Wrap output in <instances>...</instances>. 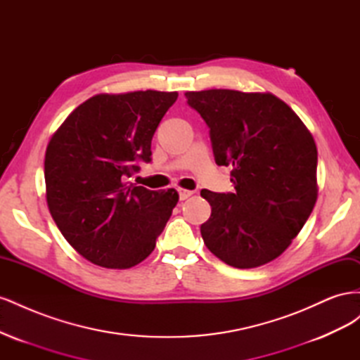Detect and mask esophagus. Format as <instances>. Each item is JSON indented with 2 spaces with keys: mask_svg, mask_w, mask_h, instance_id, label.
I'll list each match as a JSON object with an SVG mask.
<instances>
[{
  "mask_svg": "<svg viewBox=\"0 0 360 360\" xmlns=\"http://www.w3.org/2000/svg\"><path fill=\"white\" fill-rule=\"evenodd\" d=\"M179 198L183 201V200H188L191 195L193 193V191H188V189H179Z\"/></svg>",
  "mask_w": 360,
  "mask_h": 360,
  "instance_id": "1",
  "label": "esophagus"
}]
</instances>
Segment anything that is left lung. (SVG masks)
Listing matches in <instances>:
<instances>
[{
    "mask_svg": "<svg viewBox=\"0 0 360 360\" xmlns=\"http://www.w3.org/2000/svg\"><path fill=\"white\" fill-rule=\"evenodd\" d=\"M210 129L217 165L233 167L236 192L202 189L212 205L205 246L228 266L252 269L278 258L317 201V147L291 108L270 93L188 91Z\"/></svg>",
    "mask_w": 360,
    "mask_h": 360,
    "instance_id": "8db88e82",
    "label": "left lung"
}]
</instances>
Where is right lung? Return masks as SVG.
<instances>
[{
  "label": "right lung",
  "instance_id": "1",
  "mask_svg": "<svg viewBox=\"0 0 360 360\" xmlns=\"http://www.w3.org/2000/svg\"><path fill=\"white\" fill-rule=\"evenodd\" d=\"M177 97L155 90L93 96L49 141V212L64 238L97 266L129 269L146 259L179 201L174 189L127 181L141 162H151V139Z\"/></svg>",
  "mask_w": 360,
  "mask_h": 360
}]
</instances>
